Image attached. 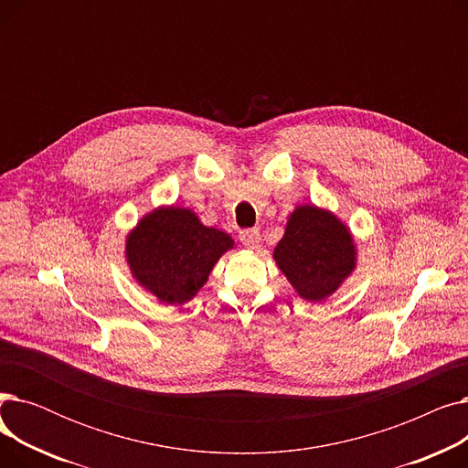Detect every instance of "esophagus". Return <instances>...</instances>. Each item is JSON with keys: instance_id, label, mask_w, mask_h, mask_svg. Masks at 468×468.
Instances as JSON below:
<instances>
[{"instance_id": "esophagus-1", "label": "esophagus", "mask_w": 468, "mask_h": 468, "mask_svg": "<svg viewBox=\"0 0 468 468\" xmlns=\"http://www.w3.org/2000/svg\"><path fill=\"white\" fill-rule=\"evenodd\" d=\"M239 239H240V242L244 244V247L254 250V249H258V244H260V229H258V228L242 229V231L239 233Z\"/></svg>"}]
</instances>
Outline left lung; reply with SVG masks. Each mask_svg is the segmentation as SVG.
I'll list each match as a JSON object with an SVG mask.
<instances>
[{
    "label": "left lung",
    "instance_id": "8db88e82",
    "mask_svg": "<svg viewBox=\"0 0 468 468\" xmlns=\"http://www.w3.org/2000/svg\"><path fill=\"white\" fill-rule=\"evenodd\" d=\"M273 258L303 300L323 302L355 269L349 229L328 210L298 207L288 218Z\"/></svg>",
    "mask_w": 468,
    "mask_h": 468
}]
</instances>
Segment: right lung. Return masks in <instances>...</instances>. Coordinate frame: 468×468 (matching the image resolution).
<instances>
[{"mask_svg":"<svg viewBox=\"0 0 468 468\" xmlns=\"http://www.w3.org/2000/svg\"><path fill=\"white\" fill-rule=\"evenodd\" d=\"M233 239L203 226L187 208L165 207L140 219L127 237V261L134 279L168 305L189 302L207 282Z\"/></svg>","mask_w":468,"mask_h":468,"instance_id":"obj_1","label":"right lung"}]
</instances>
